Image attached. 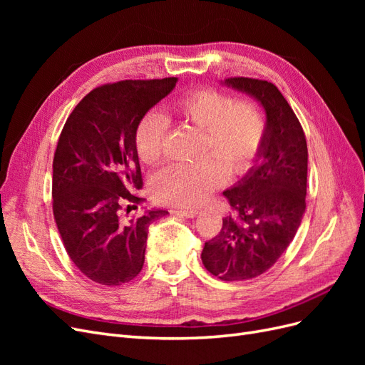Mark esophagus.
Listing matches in <instances>:
<instances>
[{
  "label": "esophagus",
  "mask_w": 365,
  "mask_h": 365,
  "mask_svg": "<svg viewBox=\"0 0 365 365\" xmlns=\"http://www.w3.org/2000/svg\"><path fill=\"white\" fill-rule=\"evenodd\" d=\"M197 210L195 208H192V210H176V215H180V216H184V217H189V219H193V217H196L197 216Z\"/></svg>",
  "instance_id": "esophagus-1"
}]
</instances>
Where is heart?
I'll return each mask as SVG.
<instances>
[{
    "label": "heart",
    "instance_id": "b5f03b06",
    "mask_svg": "<svg viewBox=\"0 0 365 365\" xmlns=\"http://www.w3.org/2000/svg\"><path fill=\"white\" fill-rule=\"evenodd\" d=\"M176 115L182 123L202 130L201 153H212L195 163L172 164L152 180V193L170 205L201 204L233 175L247 172L260 150L264 120L259 108L250 102H236L213 88H197L176 103ZM168 120L149 113L137 128L135 146L143 163L155 164L164 155Z\"/></svg>",
    "mask_w": 365,
    "mask_h": 365
}]
</instances>
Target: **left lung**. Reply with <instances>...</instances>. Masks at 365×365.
I'll return each mask as SVG.
<instances>
[{
  "label": "left lung",
  "instance_id": "obj_1",
  "mask_svg": "<svg viewBox=\"0 0 365 365\" xmlns=\"http://www.w3.org/2000/svg\"><path fill=\"white\" fill-rule=\"evenodd\" d=\"M252 97L264 111V135L254 165L224 192L235 213L205 242L207 271L225 282L268 271L292 242L306 210L307 146L300 121L277 86L248 77L220 81Z\"/></svg>",
  "mask_w": 365,
  "mask_h": 365
}]
</instances>
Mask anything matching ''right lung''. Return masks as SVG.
I'll return each instance as SVG.
<instances>
[{"label":"right lung","instance_id":"add662e5","mask_svg":"<svg viewBox=\"0 0 365 365\" xmlns=\"http://www.w3.org/2000/svg\"><path fill=\"white\" fill-rule=\"evenodd\" d=\"M178 79L123 81L96 88L74 108L53 160V213L70 259L88 279L128 283L145 263L149 225L169 212L145 210L125 219L143 187L137 128ZM129 208V205H128Z\"/></svg>","mask_w":365,"mask_h":365}]
</instances>
